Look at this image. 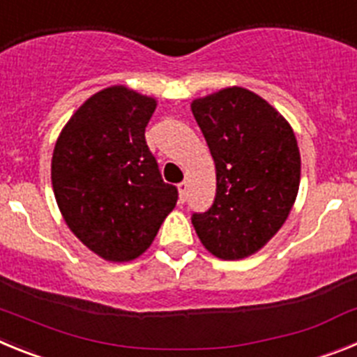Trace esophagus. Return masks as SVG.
<instances>
[{"label":"esophagus","instance_id":"34e87169","mask_svg":"<svg viewBox=\"0 0 357 357\" xmlns=\"http://www.w3.org/2000/svg\"><path fill=\"white\" fill-rule=\"evenodd\" d=\"M188 182H181V184H178V202H181V204H184L185 198H188Z\"/></svg>","mask_w":357,"mask_h":357}]
</instances>
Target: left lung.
<instances>
[{
  "label": "left lung",
  "mask_w": 357,
  "mask_h": 357,
  "mask_svg": "<svg viewBox=\"0 0 357 357\" xmlns=\"http://www.w3.org/2000/svg\"><path fill=\"white\" fill-rule=\"evenodd\" d=\"M216 166V198L193 214L202 245L218 259L259 252L288 220L301 184L295 132L275 107L245 87L191 102Z\"/></svg>",
  "instance_id": "left-lung-1"
}]
</instances>
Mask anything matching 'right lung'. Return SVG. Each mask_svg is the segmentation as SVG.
Returning a JSON list of instances; mask_svg holds the SVG:
<instances>
[{
    "instance_id": "obj_1",
    "label": "right lung",
    "mask_w": 357,
    "mask_h": 357,
    "mask_svg": "<svg viewBox=\"0 0 357 357\" xmlns=\"http://www.w3.org/2000/svg\"><path fill=\"white\" fill-rule=\"evenodd\" d=\"M157 100L125 85L87 98L56 137L52 184L66 225L112 263L150 248L176 206L178 191L160 176L144 128Z\"/></svg>"
}]
</instances>
